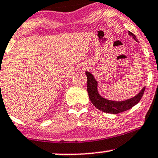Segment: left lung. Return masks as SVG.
I'll return each instance as SVG.
<instances>
[{"instance_id":"8db88e82","label":"left lung","mask_w":158,"mask_h":158,"mask_svg":"<svg viewBox=\"0 0 158 158\" xmlns=\"http://www.w3.org/2000/svg\"><path fill=\"white\" fill-rule=\"evenodd\" d=\"M128 34L131 36L133 39L135 40L136 42H138L137 38L133 33H131V31H128ZM85 74L87 76L88 79L87 90L90 100L97 109L102 111V112H107V113L118 114L131 109L139 102L145 89V87H143L136 96L127 99V100H119V101L108 100V99L103 98L99 94L98 89V82L95 79L94 76L88 71H86Z\"/></svg>"}]
</instances>
